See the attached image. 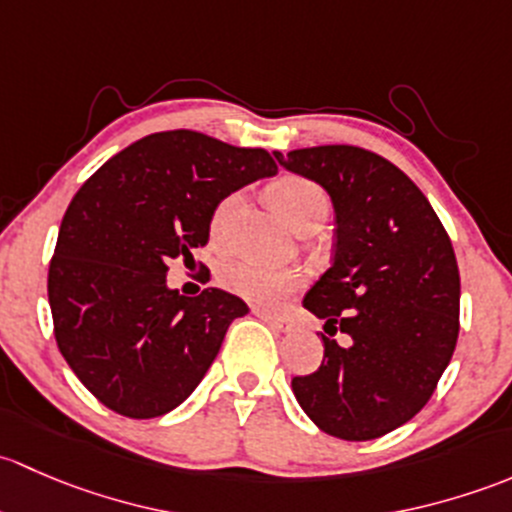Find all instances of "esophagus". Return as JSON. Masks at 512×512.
I'll use <instances>...</instances> for the list:
<instances>
[{
	"label": "esophagus",
	"mask_w": 512,
	"mask_h": 512,
	"mask_svg": "<svg viewBox=\"0 0 512 512\" xmlns=\"http://www.w3.org/2000/svg\"><path fill=\"white\" fill-rule=\"evenodd\" d=\"M256 318H261L263 323L271 325L273 330H278V333H288V330H293V323L291 318H286V315H278V313H271V310H254Z\"/></svg>",
	"instance_id": "1"
}]
</instances>
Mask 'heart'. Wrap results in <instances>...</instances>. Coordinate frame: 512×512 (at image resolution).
<instances>
[{
  "instance_id": "1",
  "label": "heart",
  "mask_w": 512,
  "mask_h": 512,
  "mask_svg": "<svg viewBox=\"0 0 512 512\" xmlns=\"http://www.w3.org/2000/svg\"><path fill=\"white\" fill-rule=\"evenodd\" d=\"M268 199H271L273 209L281 214L283 221L293 226L295 231L308 224H323L330 209V199L325 189L303 175H281L273 179L268 184ZM236 204H239V194L234 192L226 194L214 209L212 219H209V234H212L214 241L224 236ZM219 283L226 291L241 295L244 300L273 308V305H281L288 295L298 291L305 283V276L295 266H266V263L239 258V261H229L226 266H221Z\"/></svg>"
}]
</instances>
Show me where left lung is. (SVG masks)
Wrapping results in <instances>:
<instances>
[{"label": "left lung", "instance_id": "obj_1", "mask_svg": "<svg viewBox=\"0 0 512 512\" xmlns=\"http://www.w3.org/2000/svg\"><path fill=\"white\" fill-rule=\"evenodd\" d=\"M276 157L333 199V266L303 308L328 335L352 337L340 347L320 333L323 362L293 377V394L325 434L379 439L424 409L456 350L461 276L451 239L424 192L370 150L320 145Z\"/></svg>", "mask_w": 512, "mask_h": 512}]
</instances>
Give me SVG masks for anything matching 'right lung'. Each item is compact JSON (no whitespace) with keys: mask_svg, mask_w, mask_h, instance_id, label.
<instances>
[{"mask_svg":"<svg viewBox=\"0 0 512 512\" xmlns=\"http://www.w3.org/2000/svg\"><path fill=\"white\" fill-rule=\"evenodd\" d=\"M276 172L261 147L167 130L83 182L49 263V305L63 360L100 404L152 419L197 389L249 305L219 288L170 291L167 263L194 261L221 199Z\"/></svg>","mask_w":512,"mask_h":512,"instance_id":"obj_1","label":"right lung"}]
</instances>
